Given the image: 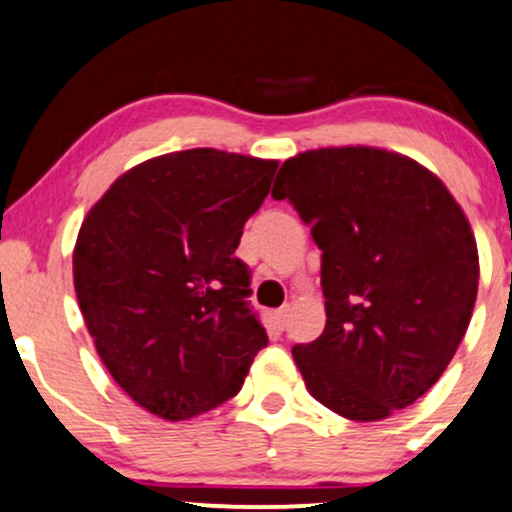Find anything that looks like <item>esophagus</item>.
<instances>
[{"mask_svg":"<svg viewBox=\"0 0 512 512\" xmlns=\"http://www.w3.org/2000/svg\"><path fill=\"white\" fill-rule=\"evenodd\" d=\"M274 323H277V328H286V323H289V306L279 308V311H274Z\"/></svg>","mask_w":512,"mask_h":512,"instance_id":"esophagus-1","label":"esophagus"}]
</instances>
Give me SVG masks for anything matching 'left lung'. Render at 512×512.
Wrapping results in <instances>:
<instances>
[{
	"label": "left lung",
	"instance_id": "8db88e82",
	"mask_svg": "<svg viewBox=\"0 0 512 512\" xmlns=\"http://www.w3.org/2000/svg\"><path fill=\"white\" fill-rule=\"evenodd\" d=\"M311 226L325 328L294 345L306 389L374 423L411 406L452 362L479 291V250L437 174L369 145L306 150L272 189Z\"/></svg>",
	"mask_w": 512,
	"mask_h": 512
}]
</instances>
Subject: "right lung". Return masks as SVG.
<instances>
[{"label": "right lung", "instance_id": "add662e5", "mask_svg": "<svg viewBox=\"0 0 512 512\" xmlns=\"http://www.w3.org/2000/svg\"><path fill=\"white\" fill-rule=\"evenodd\" d=\"M277 160L194 148L123 172L84 216L72 252L101 362L140 408L189 420L233 398L267 333L235 257Z\"/></svg>", "mask_w": 512, "mask_h": 512}]
</instances>
